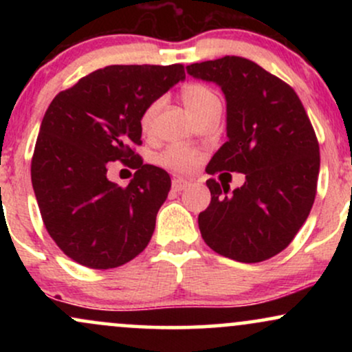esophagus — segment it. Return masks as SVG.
<instances>
[{"label":"esophagus","mask_w":352,"mask_h":352,"mask_svg":"<svg viewBox=\"0 0 352 352\" xmlns=\"http://www.w3.org/2000/svg\"><path fill=\"white\" fill-rule=\"evenodd\" d=\"M188 187V182L184 180V179H173L172 180V188L175 190V192H182V190H185Z\"/></svg>","instance_id":"34e87169"}]
</instances>
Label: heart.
<instances>
[{
	"instance_id": "b5f03b06",
	"label": "heart",
	"mask_w": 352,
	"mask_h": 352,
	"mask_svg": "<svg viewBox=\"0 0 352 352\" xmlns=\"http://www.w3.org/2000/svg\"><path fill=\"white\" fill-rule=\"evenodd\" d=\"M180 96L190 111V114L193 116V119L207 112L208 109L220 106V99H218L217 92L200 82H190L187 86H184ZM160 106H162V100H153L151 106L144 111L142 117H140V127H142L144 132H148L152 129ZM197 160H199L197 159V153L187 147H170L160 155V164L180 172L190 170L197 164Z\"/></svg>"
}]
</instances>
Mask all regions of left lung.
Returning <instances> with one entry per match:
<instances>
[{"label":"left lung","mask_w":352,"mask_h":352,"mask_svg":"<svg viewBox=\"0 0 352 352\" xmlns=\"http://www.w3.org/2000/svg\"><path fill=\"white\" fill-rule=\"evenodd\" d=\"M192 78L215 82L227 100V137L207 165L245 173L233 190L208 179V208L199 215L213 252L258 263L286 248L308 218L316 195L319 145L296 92L253 60L225 56L187 66Z\"/></svg>","instance_id":"obj_1"}]
</instances>
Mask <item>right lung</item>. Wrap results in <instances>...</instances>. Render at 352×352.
<instances>
[{
    "mask_svg": "<svg viewBox=\"0 0 352 352\" xmlns=\"http://www.w3.org/2000/svg\"><path fill=\"white\" fill-rule=\"evenodd\" d=\"M185 79L182 64L107 66L59 92L36 140L31 182L56 245L76 263L109 270L135 258L151 241L170 177L142 164L140 117ZM138 168L127 188L107 179V162Z\"/></svg>",
    "mask_w": 352,
    "mask_h": 352,
    "instance_id": "obj_1",
    "label": "right lung"
}]
</instances>
